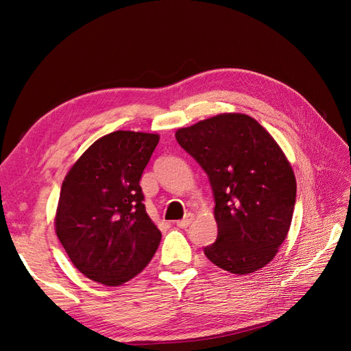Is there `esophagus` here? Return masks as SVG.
<instances>
[{
  "mask_svg": "<svg viewBox=\"0 0 351 351\" xmlns=\"http://www.w3.org/2000/svg\"><path fill=\"white\" fill-rule=\"evenodd\" d=\"M192 221H193V217H192V215H187L186 218L177 221V227H180V228H187L190 224H192Z\"/></svg>",
  "mask_w": 351,
  "mask_h": 351,
  "instance_id": "esophagus-1",
  "label": "esophagus"
}]
</instances>
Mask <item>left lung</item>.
I'll list each match as a JSON object with an SVG mask.
<instances>
[{
  "mask_svg": "<svg viewBox=\"0 0 351 351\" xmlns=\"http://www.w3.org/2000/svg\"><path fill=\"white\" fill-rule=\"evenodd\" d=\"M176 139L208 174L215 199V243L206 258L231 274L268 265L287 237L295 204V177L274 137L246 114H219Z\"/></svg>",
  "mask_w": 351,
  "mask_h": 351,
  "instance_id": "left-lung-1",
  "label": "left lung"
}]
</instances>
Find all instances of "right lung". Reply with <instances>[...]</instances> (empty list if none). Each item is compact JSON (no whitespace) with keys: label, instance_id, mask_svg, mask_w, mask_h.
I'll list each match as a JSON object with an SVG mask.
<instances>
[{"label":"right lung","instance_id":"obj_1","mask_svg":"<svg viewBox=\"0 0 351 351\" xmlns=\"http://www.w3.org/2000/svg\"><path fill=\"white\" fill-rule=\"evenodd\" d=\"M158 134L112 132L92 143L61 186L56 232L88 278L121 285L151 262L161 231L146 214L139 184Z\"/></svg>","mask_w":351,"mask_h":351}]
</instances>
